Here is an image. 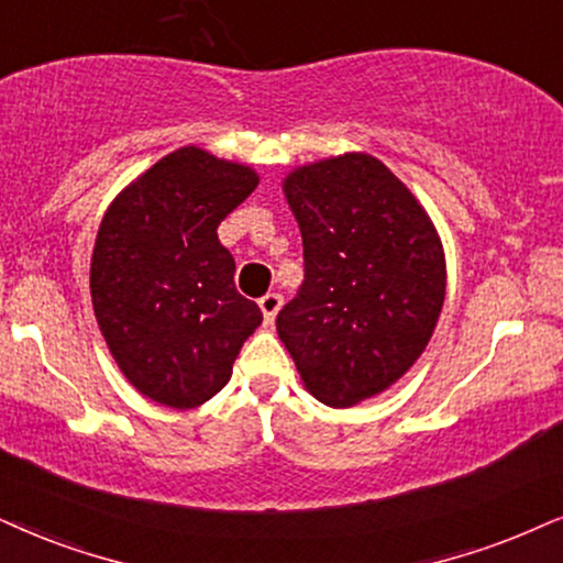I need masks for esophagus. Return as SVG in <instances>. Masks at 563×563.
Returning a JSON list of instances; mask_svg holds the SVG:
<instances>
[{"instance_id":"obj_1","label":"esophagus","mask_w":563,"mask_h":563,"mask_svg":"<svg viewBox=\"0 0 563 563\" xmlns=\"http://www.w3.org/2000/svg\"><path fill=\"white\" fill-rule=\"evenodd\" d=\"M283 306V296L280 294H267L265 298H260V309L262 314H265V324H273L277 311H280Z\"/></svg>"}]
</instances>
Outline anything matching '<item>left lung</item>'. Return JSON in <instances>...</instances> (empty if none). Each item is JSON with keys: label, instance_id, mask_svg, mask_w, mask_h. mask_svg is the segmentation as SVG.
<instances>
[{"label": "left lung", "instance_id": "obj_1", "mask_svg": "<svg viewBox=\"0 0 563 563\" xmlns=\"http://www.w3.org/2000/svg\"><path fill=\"white\" fill-rule=\"evenodd\" d=\"M283 191L303 239V286L277 334L303 387L332 408L382 395L421 358L446 294L429 212L379 158L298 166Z\"/></svg>", "mask_w": 563, "mask_h": 563}]
</instances>
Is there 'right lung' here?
<instances>
[{
    "label": "right lung",
    "mask_w": 563,
    "mask_h": 563,
    "mask_svg": "<svg viewBox=\"0 0 563 563\" xmlns=\"http://www.w3.org/2000/svg\"><path fill=\"white\" fill-rule=\"evenodd\" d=\"M252 166L179 147L119 191L90 260L96 322L140 395L176 410L231 379L262 311L236 290L218 225L257 189Z\"/></svg>",
    "instance_id": "1"
}]
</instances>
